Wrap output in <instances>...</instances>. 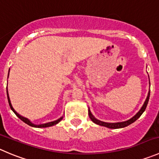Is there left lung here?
Listing matches in <instances>:
<instances>
[{
    "mask_svg": "<svg viewBox=\"0 0 159 159\" xmlns=\"http://www.w3.org/2000/svg\"><path fill=\"white\" fill-rule=\"evenodd\" d=\"M149 77V76H148ZM149 97H150V91L148 92L147 96V98H146L145 101H144V104H143L142 107L141 108L139 111L133 117H131V119H129L128 120H126V121H123V122H117V123H107V122H103L101 121L100 120H97V118H95L93 115L92 114V113L90 112V110L89 108V111H88V113H89V118L91 119L93 123L97 124V125H100V126H103V127H106V128H112V129H117V128H125V127L128 126L130 125L131 124L134 123L135 120H138L140 117H141V114L144 113V111H145L146 107H147V105L148 103V100H149Z\"/></svg>",
    "mask_w": 159,
    "mask_h": 159,
    "instance_id": "left-lung-1",
    "label": "left lung"
}]
</instances>
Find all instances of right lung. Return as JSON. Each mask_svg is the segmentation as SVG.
<instances>
[{"label":"right lung","instance_id":"right-lung-1","mask_svg":"<svg viewBox=\"0 0 159 159\" xmlns=\"http://www.w3.org/2000/svg\"><path fill=\"white\" fill-rule=\"evenodd\" d=\"M9 71H10V70H9ZM8 76H9V73H8ZM8 76H7V78H8ZM7 100H8V103H9V106H10L11 109L13 111V112L15 113V114H16L17 117H18V118L21 119V120H22L23 122H25V123L27 124L28 125H29V126L31 127H34V128H48V127H51V126H53V125H57L59 122H60L61 120H62V119L63 118V117H61L60 118H59L58 120H54V121H52V122H48V123H45V124H42V125H34L33 123H31V121H30L29 120H28V118H26V117H22L21 115H20L19 114H18V113L15 111V110L14 109L13 107H12L11 105V100H10V97H9V94H8V91H7Z\"/></svg>","mask_w":159,"mask_h":159}]
</instances>
